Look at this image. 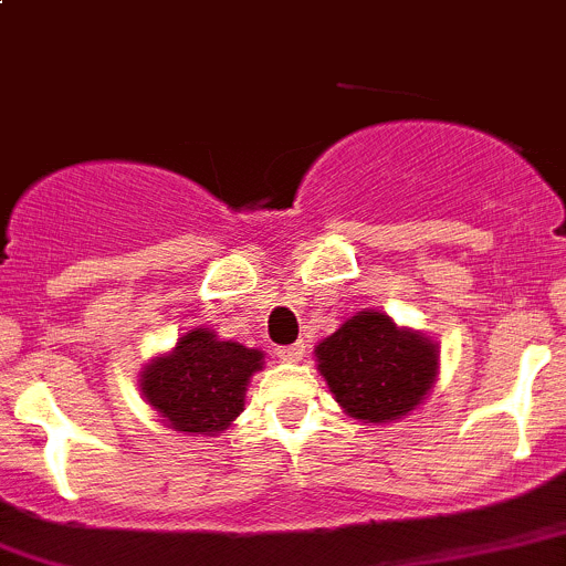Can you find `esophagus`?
<instances>
[{
  "instance_id": "1",
  "label": "esophagus",
  "mask_w": 566,
  "mask_h": 566,
  "mask_svg": "<svg viewBox=\"0 0 566 566\" xmlns=\"http://www.w3.org/2000/svg\"><path fill=\"white\" fill-rule=\"evenodd\" d=\"M304 353H306V345H304V342H295V345L279 347V350H276V356L282 358V361H290V364H295V361H301V358H304Z\"/></svg>"
}]
</instances>
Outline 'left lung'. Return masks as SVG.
<instances>
[{"mask_svg":"<svg viewBox=\"0 0 566 566\" xmlns=\"http://www.w3.org/2000/svg\"><path fill=\"white\" fill-rule=\"evenodd\" d=\"M317 369L347 416L384 424L424 402L438 375V345L384 312H358L315 347Z\"/></svg>","mask_w":566,"mask_h":566,"instance_id":"1","label":"left lung"}]
</instances>
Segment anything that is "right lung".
Masks as SVG:
<instances>
[{"instance_id":"right-lung-1","label":"right lung","mask_w":566,"mask_h":566,"mask_svg":"<svg viewBox=\"0 0 566 566\" xmlns=\"http://www.w3.org/2000/svg\"><path fill=\"white\" fill-rule=\"evenodd\" d=\"M265 353L238 342H221L216 331L191 328L175 350L153 358L139 375L147 402L167 427L191 436L224 432L241 416L251 375L262 369Z\"/></svg>"}]
</instances>
